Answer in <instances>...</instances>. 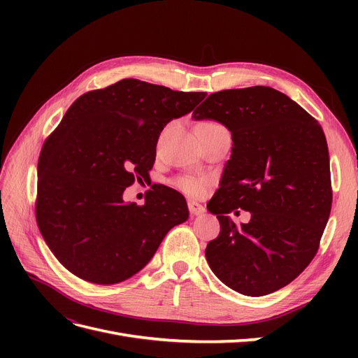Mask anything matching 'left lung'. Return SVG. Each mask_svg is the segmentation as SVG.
<instances>
[{
  "label": "left lung",
  "instance_id": "8db88e82",
  "mask_svg": "<svg viewBox=\"0 0 358 358\" xmlns=\"http://www.w3.org/2000/svg\"><path fill=\"white\" fill-rule=\"evenodd\" d=\"M183 115L178 91L124 79L79 96L49 136L38 159L37 224L73 275L122 282L185 222V199L175 189L124 200L127 187L149 179L162 129Z\"/></svg>",
  "mask_w": 358,
  "mask_h": 358
}]
</instances>
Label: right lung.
<instances>
[{
    "instance_id": "right-lung-1",
    "label": "right lung",
    "mask_w": 358,
    "mask_h": 358,
    "mask_svg": "<svg viewBox=\"0 0 358 358\" xmlns=\"http://www.w3.org/2000/svg\"><path fill=\"white\" fill-rule=\"evenodd\" d=\"M212 101L210 119L230 129L233 148L216 212L221 231L206 259L227 287L266 296L294 280L318 251L333 200L326 136L268 86L215 92ZM239 207L252 213L242 223L229 216Z\"/></svg>"
}]
</instances>
